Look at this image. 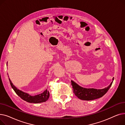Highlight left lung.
Returning <instances> with one entry per match:
<instances>
[{
  "mask_svg": "<svg viewBox=\"0 0 125 125\" xmlns=\"http://www.w3.org/2000/svg\"><path fill=\"white\" fill-rule=\"evenodd\" d=\"M114 77L113 78V81L111 82L109 86L102 89H96L94 88H84L75 83L73 81H71V84L73 86V92L75 95L79 99L83 100H93L98 98L102 97L108 91L111 86L112 85Z\"/></svg>",
  "mask_w": 125,
  "mask_h": 125,
  "instance_id": "left-lung-1",
  "label": "left lung"
}]
</instances>
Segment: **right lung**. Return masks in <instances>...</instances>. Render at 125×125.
Returning a JSON list of instances; mask_svg holds the SVG:
<instances>
[{
  "label": "right lung",
  "instance_id": "right-lung-1",
  "mask_svg": "<svg viewBox=\"0 0 125 125\" xmlns=\"http://www.w3.org/2000/svg\"><path fill=\"white\" fill-rule=\"evenodd\" d=\"M7 66H8V63H7ZM8 77L9 75H8ZM9 81L10 84V86L14 90L16 93L21 98L26 101H27L29 103H42L45 102L47 101L50 97V93L48 89H46L43 93L37 94L34 96H32L30 95L27 93H25L24 92L16 88L13 83H12L11 81H10V78H9Z\"/></svg>",
  "mask_w": 125,
  "mask_h": 125
}]
</instances>
